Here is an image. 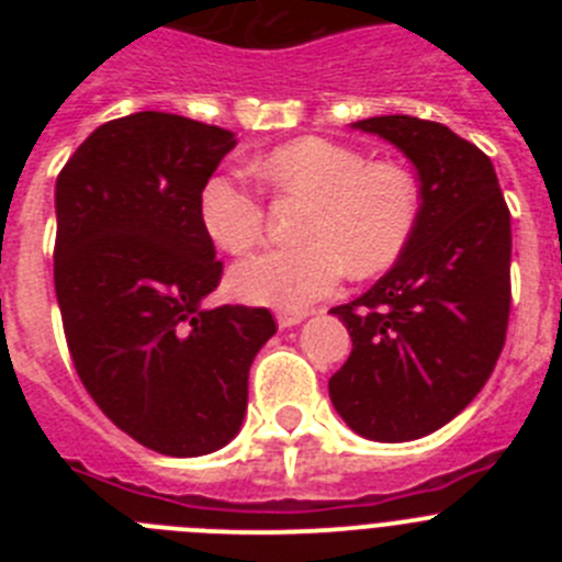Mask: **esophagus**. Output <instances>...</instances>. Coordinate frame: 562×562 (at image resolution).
<instances>
[{
    "label": "esophagus",
    "instance_id": "obj_1",
    "mask_svg": "<svg viewBox=\"0 0 562 562\" xmlns=\"http://www.w3.org/2000/svg\"><path fill=\"white\" fill-rule=\"evenodd\" d=\"M304 317H306L304 310H278L276 312V321H278V326H281V329H290V326H297V324H301V321H304Z\"/></svg>",
    "mask_w": 562,
    "mask_h": 562
}]
</instances>
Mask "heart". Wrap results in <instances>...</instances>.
Segmentation results:
<instances>
[{"mask_svg": "<svg viewBox=\"0 0 562 562\" xmlns=\"http://www.w3.org/2000/svg\"><path fill=\"white\" fill-rule=\"evenodd\" d=\"M281 193L310 196L297 236L301 245L270 247L238 261L231 272L236 295L278 310H304L329 295L346 272L389 267L416 225L419 196L408 173L391 162H369L324 137L278 146L261 166ZM202 225L225 252L241 256L265 231V196L238 173L207 180L200 196Z\"/></svg>", "mask_w": 562, "mask_h": 562, "instance_id": "1", "label": "heart"}]
</instances>
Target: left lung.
<instances>
[{"instance_id":"obj_1","label":"left lung","mask_w":562,"mask_h":562,"mask_svg":"<svg viewBox=\"0 0 562 562\" xmlns=\"http://www.w3.org/2000/svg\"><path fill=\"white\" fill-rule=\"evenodd\" d=\"M394 143L419 173V213L396 265L331 315L351 355L329 380L337 414L374 441L448 425L493 374L509 324L513 227L484 151L434 121L351 123Z\"/></svg>"}]
</instances>
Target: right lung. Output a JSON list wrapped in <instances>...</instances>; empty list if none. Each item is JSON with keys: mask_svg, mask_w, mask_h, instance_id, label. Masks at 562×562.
<instances>
[{"mask_svg": "<svg viewBox=\"0 0 562 562\" xmlns=\"http://www.w3.org/2000/svg\"><path fill=\"white\" fill-rule=\"evenodd\" d=\"M233 146L227 128L137 112L98 126L56 180L53 276L78 376L123 434L177 459L238 434L276 335L265 306H202L222 261L200 196Z\"/></svg>", "mask_w": 562, "mask_h": 562, "instance_id": "1", "label": "right lung"}]
</instances>
